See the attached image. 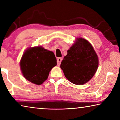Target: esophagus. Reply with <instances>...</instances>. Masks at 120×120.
I'll return each mask as SVG.
<instances>
[{"label": "esophagus", "instance_id": "34e87169", "mask_svg": "<svg viewBox=\"0 0 120 120\" xmlns=\"http://www.w3.org/2000/svg\"><path fill=\"white\" fill-rule=\"evenodd\" d=\"M62 58H58V59H57V64L58 66H59L60 64H61V62L62 61Z\"/></svg>", "mask_w": 120, "mask_h": 120}]
</instances>
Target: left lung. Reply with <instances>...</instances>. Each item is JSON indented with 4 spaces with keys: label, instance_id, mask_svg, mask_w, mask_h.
<instances>
[{
    "label": "left lung",
    "instance_id": "left-lung-1",
    "mask_svg": "<svg viewBox=\"0 0 120 120\" xmlns=\"http://www.w3.org/2000/svg\"><path fill=\"white\" fill-rule=\"evenodd\" d=\"M98 58L91 44L82 38H76L60 64L66 78L75 85L88 82L96 73Z\"/></svg>",
    "mask_w": 120,
    "mask_h": 120
}]
</instances>
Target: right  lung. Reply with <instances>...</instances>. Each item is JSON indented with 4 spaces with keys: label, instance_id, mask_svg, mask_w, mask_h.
I'll list each match as a JSON object with an SVG mask.
<instances>
[{
    "label": "right lung",
    "instance_id": "obj_1",
    "mask_svg": "<svg viewBox=\"0 0 120 120\" xmlns=\"http://www.w3.org/2000/svg\"><path fill=\"white\" fill-rule=\"evenodd\" d=\"M56 64L54 53L41 45L28 48L20 60V68L24 78L38 85L47 79L50 71Z\"/></svg>",
    "mask_w": 120,
    "mask_h": 120
}]
</instances>
